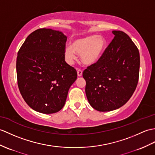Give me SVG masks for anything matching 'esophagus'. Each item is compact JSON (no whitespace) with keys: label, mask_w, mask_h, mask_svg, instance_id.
<instances>
[{"label":"esophagus","mask_w":155,"mask_h":155,"mask_svg":"<svg viewBox=\"0 0 155 155\" xmlns=\"http://www.w3.org/2000/svg\"><path fill=\"white\" fill-rule=\"evenodd\" d=\"M77 74L78 77H81L82 75V71L80 69H77Z\"/></svg>","instance_id":"esophagus-1"}]
</instances>
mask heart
I'll use <instances>...</instances> for the list:
<instances>
[{
	"label": "heart",
	"instance_id": "b5f03b06",
	"mask_svg": "<svg viewBox=\"0 0 155 155\" xmlns=\"http://www.w3.org/2000/svg\"><path fill=\"white\" fill-rule=\"evenodd\" d=\"M107 41L102 35H91L75 39L71 46H66L64 55L67 62L73 64L77 59L76 53L81 54V59L84 64L96 63L107 48Z\"/></svg>",
	"mask_w": 155,
	"mask_h": 155
}]
</instances>
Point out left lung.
<instances>
[{
	"mask_svg": "<svg viewBox=\"0 0 155 155\" xmlns=\"http://www.w3.org/2000/svg\"><path fill=\"white\" fill-rule=\"evenodd\" d=\"M114 38L96 63L82 73L85 92L91 106L109 111L124 106L137 86L140 56L137 47L121 31H113Z\"/></svg>",
	"mask_w": 155,
	"mask_h": 155,
	"instance_id": "8db88e82",
	"label": "left lung"
}]
</instances>
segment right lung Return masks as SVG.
Masks as SVG:
<instances>
[{
	"label": "right lung",
	"mask_w": 155,
	"mask_h": 155,
	"mask_svg": "<svg viewBox=\"0 0 155 155\" xmlns=\"http://www.w3.org/2000/svg\"><path fill=\"white\" fill-rule=\"evenodd\" d=\"M67 36L51 29H38L28 35L16 59L18 86L25 102L43 114L63 108L68 91L77 78L64 61Z\"/></svg>",
	"instance_id": "1"
}]
</instances>
